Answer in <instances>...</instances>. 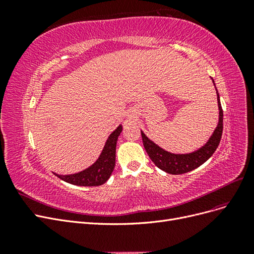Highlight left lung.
I'll list each match as a JSON object with an SVG mask.
<instances>
[{
	"instance_id": "obj_1",
	"label": "left lung",
	"mask_w": 254,
	"mask_h": 254,
	"mask_svg": "<svg viewBox=\"0 0 254 254\" xmlns=\"http://www.w3.org/2000/svg\"><path fill=\"white\" fill-rule=\"evenodd\" d=\"M216 93L219 109L218 125L216 129L214 130V132L211 135L209 141L198 150L190 153H186V155H175V153L168 152L159 147L157 144L150 141L143 131H141L144 148L146 152L148 153V156L152 162L155 163L156 166H158L160 170L172 175H181L189 173L202 165L206 160L210 159V157L215 152V150L217 149L221 139L222 128H224V124H222V122H224V112H222L218 92H216Z\"/></svg>"
}]
</instances>
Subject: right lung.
I'll use <instances>...</instances> for the list:
<instances>
[{
    "mask_svg": "<svg viewBox=\"0 0 254 254\" xmlns=\"http://www.w3.org/2000/svg\"><path fill=\"white\" fill-rule=\"evenodd\" d=\"M122 132V126L120 125L109 135L105 147L96 162L87 170L74 175L61 176L55 174L58 178L74 186L80 187H98L104 184L110 178L115 166V149H117L118 137Z\"/></svg>",
    "mask_w": 254,
    "mask_h": 254,
    "instance_id": "add662e5",
    "label": "right lung"
}]
</instances>
